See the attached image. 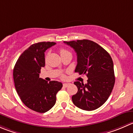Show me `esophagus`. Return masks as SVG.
<instances>
[{"label": "esophagus", "instance_id": "obj_1", "mask_svg": "<svg viewBox=\"0 0 133 133\" xmlns=\"http://www.w3.org/2000/svg\"><path fill=\"white\" fill-rule=\"evenodd\" d=\"M69 83H64V84H63V86H64V87H65V88L68 87V86H69Z\"/></svg>", "mask_w": 133, "mask_h": 133}]
</instances>
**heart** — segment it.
Instances as JSON below:
<instances>
[{
    "mask_svg": "<svg viewBox=\"0 0 133 133\" xmlns=\"http://www.w3.org/2000/svg\"><path fill=\"white\" fill-rule=\"evenodd\" d=\"M60 53L61 56H62V55H66V54H69V53L71 54L70 51H69L67 49H61L60 51Z\"/></svg>",
    "mask_w": 133,
    "mask_h": 133,
    "instance_id": "obj_1",
    "label": "heart"
}]
</instances>
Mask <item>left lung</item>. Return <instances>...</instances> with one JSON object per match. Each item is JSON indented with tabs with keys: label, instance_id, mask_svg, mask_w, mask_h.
I'll use <instances>...</instances> for the list:
<instances>
[{
	"label": "left lung",
	"instance_id": "1",
	"mask_svg": "<svg viewBox=\"0 0 133 133\" xmlns=\"http://www.w3.org/2000/svg\"><path fill=\"white\" fill-rule=\"evenodd\" d=\"M75 50L77 65L75 71L86 74L87 84L74 82L78 91L72 96L73 104L84 110L102 106L110 96L115 83L114 64L109 52L88 39L64 42Z\"/></svg>",
	"mask_w": 133,
	"mask_h": 133
}]
</instances>
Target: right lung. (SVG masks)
Returning a JSON list of instances; mask_svg holds the SVG:
<instances>
[{
  "label": "right lung",
  "instance_id": "obj_1",
  "mask_svg": "<svg viewBox=\"0 0 133 133\" xmlns=\"http://www.w3.org/2000/svg\"><path fill=\"white\" fill-rule=\"evenodd\" d=\"M55 42H39L30 46L21 54L14 68L15 90L22 102L31 110L39 113L49 110L56 103V95L62 83L48 82L39 78L41 68L45 64V52Z\"/></svg>",
  "mask_w": 133,
  "mask_h": 133
}]
</instances>
